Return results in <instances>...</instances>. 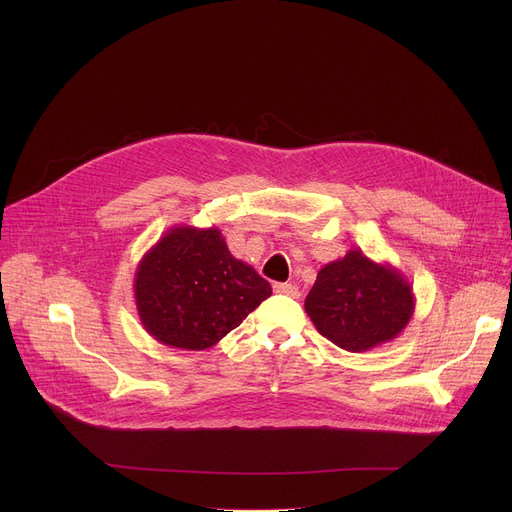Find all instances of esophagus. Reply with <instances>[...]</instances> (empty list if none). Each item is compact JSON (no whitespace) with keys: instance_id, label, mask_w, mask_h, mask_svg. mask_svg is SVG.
I'll return each instance as SVG.
<instances>
[{"instance_id":"34e87169","label":"esophagus","mask_w":512,"mask_h":512,"mask_svg":"<svg viewBox=\"0 0 512 512\" xmlns=\"http://www.w3.org/2000/svg\"><path fill=\"white\" fill-rule=\"evenodd\" d=\"M273 289L277 291V294H283L289 298H300V287L294 283H275Z\"/></svg>"}]
</instances>
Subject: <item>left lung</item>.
Returning a JSON list of instances; mask_svg holds the SVG:
<instances>
[{
	"instance_id": "8db88e82",
	"label": "left lung",
	"mask_w": 512,
	"mask_h": 512,
	"mask_svg": "<svg viewBox=\"0 0 512 512\" xmlns=\"http://www.w3.org/2000/svg\"><path fill=\"white\" fill-rule=\"evenodd\" d=\"M304 308L330 342L348 352H364L407 328L415 294L397 267L350 249L318 271Z\"/></svg>"
}]
</instances>
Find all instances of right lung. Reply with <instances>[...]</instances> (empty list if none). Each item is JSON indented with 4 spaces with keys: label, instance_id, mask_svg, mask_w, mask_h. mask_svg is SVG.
I'll return each mask as SVG.
<instances>
[{
    "label": "right lung",
    "instance_id": "obj_1",
    "mask_svg": "<svg viewBox=\"0 0 512 512\" xmlns=\"http://www.w3.org/2000/svg\"><path fill=\"white\" fill-rule=\"evenodd\" d=\"M133 296L150 336L172 348L204 350L267 300L271 285L231 255L216 227L176 225L141 257Z\"/></svg>",
    "mask_w": 512,
    "mask_h": 512
}]
</instances>
